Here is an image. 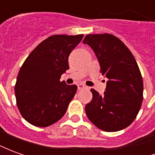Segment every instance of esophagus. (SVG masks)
I'll use <instances>...</instances> for the list:
<instances>
[{"label": "esophagus", "instance_id": "obj_1", "mask_svg": "<svg viewBox=\"0 0 155 155\" xmlns=\"http://www.w3.org/2000/svg\"><path fill=\"white\" fill-rule=\"evenodd\" d=\"M78 86V90H82V89H84V88H86V86L83 84H77Z\"/></svg>", "mask_w": 155, "mask_h": 155}]
</instances>
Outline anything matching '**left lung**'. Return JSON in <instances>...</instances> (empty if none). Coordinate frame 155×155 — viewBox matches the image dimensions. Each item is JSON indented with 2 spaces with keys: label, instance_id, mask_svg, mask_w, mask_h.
I'll use <instances>...</instances> for the list:
<instances>
[{
  "label": "left lung",
  "instance_id": "8db88e82",
  "mask_svg": "<svg viewBox=\"0 0 155 155\" xmlns=\"http://www.w3.org/2000/svg\"><path fill=\"white\" fill-rule=\"evenodd\" d=\"M83 43L94 51L101 72L109 80L104 94L91 89L92 101L85 105L88 119L104 131L124 130L136 118L143 101V79L136 61L113 35H87Z\"/></svg>",
  "mask_w": 155,
  "mask_h": 155
}]
</instances>
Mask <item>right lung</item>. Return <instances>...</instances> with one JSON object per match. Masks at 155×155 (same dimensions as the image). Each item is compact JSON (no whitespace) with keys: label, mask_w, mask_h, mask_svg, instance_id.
Returning a JSON list of instances; mask_svg holds the SVG:
<instances>
[{"label":"right lung","mask_w":155,"mask_h":155,"mask_svg":"<svg viewBox=\"0 0 155 155\" xmlns=\"http://www.w3.org/2000/svg\"><path fill=\"white\" fill-rule=\"evenodd\" d=\"M83 36L51 35L26 58L17 75L15 94L17 107L27 122L47 127L64 116L77 86L60 79L69 70V55Z\"/></svg>","instance_id":"add662e5"}]
</instances>
